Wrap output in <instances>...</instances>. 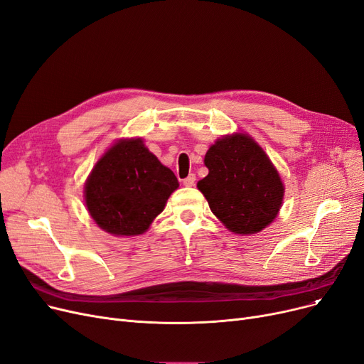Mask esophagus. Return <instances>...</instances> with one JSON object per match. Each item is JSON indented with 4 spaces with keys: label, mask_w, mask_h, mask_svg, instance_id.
I'll use <instances>...</instances> for the list:
<instances>
[{
    "label": "esophagus",
    "mask_w": 364,
    "mask_h": 364,
    "mask_svg": "<svg viewBox=\"0 0 364 364\" xmlns=\"http://www.w3.org/2000/svg\"><path fill=\"white\" fill-rule=\"evenodd\" d=\"M195 181H196V176H195V173H191V176L183 180V184L186 187H192L195 184Z\"/></svg>",
    "instance_id": "obj_1"
}]
</instances>
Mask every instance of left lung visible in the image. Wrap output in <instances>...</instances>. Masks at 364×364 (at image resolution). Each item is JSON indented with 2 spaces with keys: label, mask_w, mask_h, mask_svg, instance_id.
Returning <instances> with one entry per match:
<instances>
[{
  "label": "left lung",
  "mask_w": 364,
  "mask_h": 364,
  "mask_svg": "<svg viewBox=\"0 0 364 364\" xmlns=\"http://www.w3.org/2000/svg\"><path fill=\"white\" fill-rule=\"evenodd\" d=\"M208 176L198 181L213 214L230 232L252 235L279 213L284 184L264 150L250 135L217 139L203 159Z\"/></svg>",
  "instance_id": "left-lung-1"
}]
</instances>
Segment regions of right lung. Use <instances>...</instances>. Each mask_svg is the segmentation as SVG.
I'll return each mask as SVG.
<instances>
[{"mask_svg": "<svg viewBox=\"0 0 364 364\" xmlns=\"http://www.w3.org/2000/svg\"><path fill=\"white\" fill-rule=\"evenodd\" d=\"M178 188L173 172L141 138L120 139L95 164L85 186L90 217L116 236L144 233Z\"/></svg>", "mask_w": 364, "mask_h": 364, "instance_id": "1", "label": "right lung"}]
</instances>
